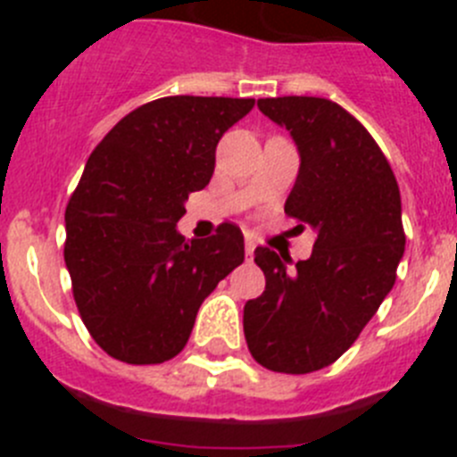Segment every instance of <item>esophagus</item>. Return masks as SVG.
<instances>
[{
	"mask_svg": "<svg viewBox=\"0 0 457 457\" xmlns=\"http://www.w3.org/2000/svg\"><path fill=\"white\" fill-rule=\"evenodd\" d=\"M253 249H256V245H253L252 240L245 242V253H247V258H252V256H253Z\"/></svg>",
	"mask_w": 457,
	"mask_h": 457,
	"instance_id": "1",
	"label": "esophagus"
}]
</instances>
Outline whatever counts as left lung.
I'll return each mask as SVG.
<instances>
[{"instance_id":"1","label":"left lung","mask_w":457,"mask_h":457,"mask_svg":"<svg viewBox=\"0 0 457 457\" xmlns=\"http://www.w3.org/2000/svg\"><path fill=\"white\" fill-rule=\"evenodd\" d=\"M258 109L290 132L300 171L286 215L318 233L311 258L258 247L261 297L245 304V338L258 364L274 373H313L357 341L394 288L405 252L401 189L373 137L327 98H261Z\"/></svg>"}]
</instances>
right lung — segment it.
I'll return each instance as SVG.
<instances>
[{
	"label": "right lung",
	"instance_id": "1",
	"mask_svg": "<svg viewBox=\"0 0 457 457\" xmlns=\"http://www.w3.org/2000/svg\"><path fill=\"white\" fill-rule=\"evenodd\" d=\"M253 98L169 96L104 135L66 205L63 258L93 341L125 364L180 353L199 306L245 261L236 224L187 242L176 224L212 179L215 151Z\"/></svg>",
	"mask_w": 457,
	"mask_h": 457
}]
</instances>
